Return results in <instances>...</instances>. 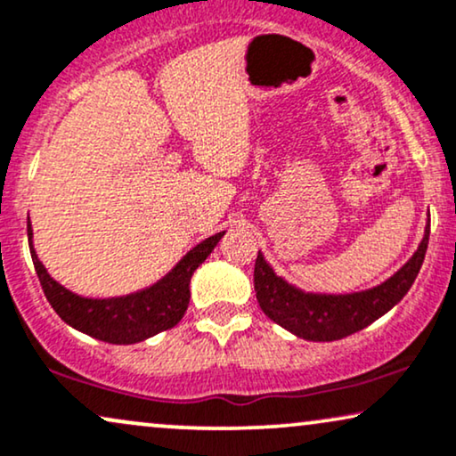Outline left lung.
<instances>
[{"label":"left lung","mask_w":456,"mask_h":456,"mask_svg":"<svg viewBox=\"0 0 456 456\" xmlns=\"http://www.w3.org/2000/svg\"><path fill=\"white\" fill-rule=\"evenodd\" d=\"M428 244L429 218L425 224L423 240L406 265H402L383 284L362 292H349V295L305 292L280 278L273 267L265 261L263 252L258 250L255 263L256 301L269 320H273L275 324L286 328L298 338L315 343L338 341V338L370 326L374 320L387 314L406 297L425 261Z\"/></svg>","instance_id":"8db88e82"}]
</instances>
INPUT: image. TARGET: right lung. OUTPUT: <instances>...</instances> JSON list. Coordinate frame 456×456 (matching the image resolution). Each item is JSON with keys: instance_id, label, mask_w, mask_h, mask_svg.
Here are the masks:
<instances>
[{"instance_id": "1", "label": "right lung", "mask_w": 456, "mask_h": 456, "mask_svg": "<svg viewBox=\"0 0 456 456\" xmlns=\"http://www.w3.org/2000/svg\"><path fill=\"white\" fill-rule=\"evenodd\" d=\"M27 235L39 284H42L45 298H48L52 309L61 315V320L75 330L88 334L92 338H99V341L132 345L155 337L161 330H168L181 322L187 311L189 297H191L189 284H191L193 271L210 256L224 232L210 235L198 246H193L155 284L132 292V295L111 298L75 295L69 288L59 284L44 267V263L39 261L36 246H33V227L28 218Z\"/></svg>"}]
</instances>
